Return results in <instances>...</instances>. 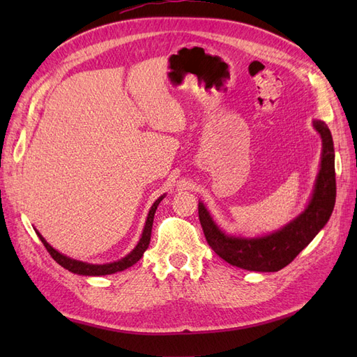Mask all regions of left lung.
Returning a JSON list of instances; mask_svg holds the SVG:
<instances>
[{
    "instance_id": "8db88e82",
    "label": "left lung",
    "mask_w": 357,
    "mask_h": 357,
    "mask_svg": "<svg viewBox=\"0 0 357 357\" xmlns=\"http://www.w3.org/2000/svg\"><path fill=\"white\" fill-rule=\"evenodd\" d=\"M321 138L320 168L305 210L283 228L262 236L232 235L222 231L199 201L198 214L207 243L223 261L247 271L275 273L289 265L323 229L337 197L332 134L323 121H312Z\"/></svg>"
}]
</instances>
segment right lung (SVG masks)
<instances>
[{
  "mask_svg": "<svg viewBox=\"0 0 357 357\" xmlns=\"http://www.w3.org/2000/svg\"><path fill=\"white\" fill-rule=\"evenodd\" d=\"M164 198H165V193H164V195H160L153 202L152 207H150L149 214H147V220H146V225H144V229H143V234H142V238H139V241L134 247V250L131 253H128L125 257L119 259V261H116V262L95 265V264H88V262L77 261V259H73V257H68L66 255L59 253L56 248H53L45 240V236H43L37 229H36V234L38 235V238L41 240V243L45 244V247L47 248V252L50 253V256L55 259V261L61 266L68 269V271H71L74 274H79V275H91V277H100V275L114 274V273H119V271H123V269H126L129 266H132L134 264H137L139 259H142V256L144 255V252L147 250V247L150 244V235H152V226H153L155 213H156V208H158L159 202L164 199Z\"/></svg>",
  "mask_w": 357,
  "mask_h": 357,
  "instance_id": "1",
  "label": "right lung"
}]
</instances>
